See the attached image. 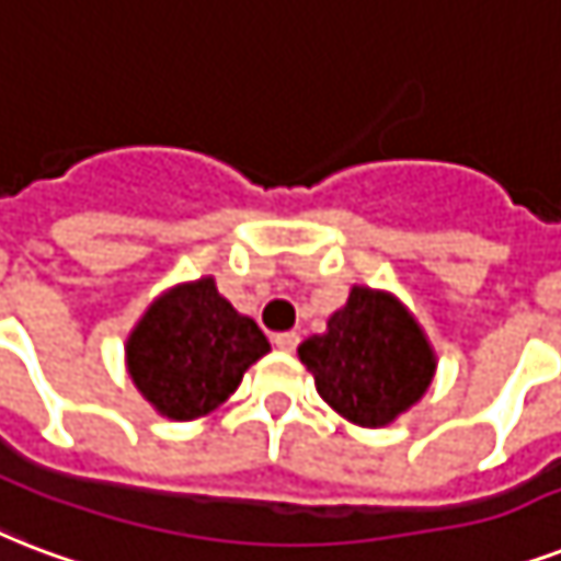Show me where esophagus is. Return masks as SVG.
Masks as SVG:
<instances>
[{"label": "esophagus", "mask_w": 561, "mask_h": 561, "mask_svg": "<svg viewBox=\"0 0 561 561\" xmlns=\"http://www.w3.org/2000/svg\"><path fill=\"white\" fill-rule=\"evenodd\" d=\"M275 348L284 351V354H293L298 348V333L295 330H286V333H275Z\"/></svg>", "instance_id": "obj_1"}]
</instances>
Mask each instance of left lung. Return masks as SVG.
<instances>
[{"label": "left lung", "mask_w": 561, "mask_h": 561, "mask_svg": "<svg viewBox=\"0 0 561 561\" xmlns=\"http://www.w3.org/2000/svg\"><path fill=\"white\" fill-rule=\"evenodd\" d=\"M316 389L342 419L386 427L427 392L436 354L394 295L354 286L328 330L298 348Z\"/></svg>", "instance_id": "left-lung-1"}]
</instances>
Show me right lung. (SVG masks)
I'll return each mask as SVG.
<instances>
[{"instance_id":"obj_1","label":"right lung","mask_w":561,"mask_h":561,"mask_svg":"<svg viewBox=\"0 0 561 561\" xmlns=\"http://www.w3.org/2000/svg\"><path fill=\"white\" fill-rule=\"evenodd\" d=\"M263 354L268 340L257 321L233 310L213 277L160 295L125 345L134 386L172 421L202 419L228 401Z\"/></svg>"}]
</instances>
